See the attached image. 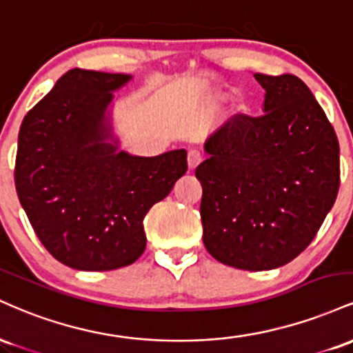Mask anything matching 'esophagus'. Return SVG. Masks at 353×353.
I'll list each match as a JSON object with an SVG mask.
<instances>
[{
    "label": "esophagus",
    "instance_id": "1",
    "mask_svg": "<svg viewBox=\"0 0 353 353\" xmlns=\"http://www.w3.org/2000/svg\"><path fill=\"white\" fill-rule=\"evenodd\" d=\"M201 163H202V154L199 151H196V149H190L188 154L189 169H196Z\"/></svg>",
    "mask_w": 353,
    "mask_h": 353
}]
</instances>
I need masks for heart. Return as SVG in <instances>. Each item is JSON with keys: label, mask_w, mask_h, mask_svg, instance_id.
<instances>
[{"label": "heart", "mask_w": 353, "mask_h": 353, "mask_svg": "<svg viewBox=\"0 0 353 353\" xmlns=\"http://www.w3.org/2000/svg\"><path fill=\"white\" fill-rule=\"evenodd\" d=\"M225 98V92L224 91H217L216 94H214V101H219V99H224Z\"/></svg>", "instance_id": "b5f03b06"}]
</instances>
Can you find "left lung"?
I'll list each match as a JSON object with an SVG mask.
<instances>
[{
	"label": "left lung",
	"instance_id": "1",
	"mask_svg": "<svg viewBox=\"0 0 353 353\" xmlns=\"http://www.w3.org/2000/svg\"><path fill=\"white\" fill-rule=\"evenodd\" d=\"M264 114H237L208 136L202 239L222 264L270 270L310 244L340 184L339 139L317 99L294 74H254Z\"/></svg>",
	"mask_w": 353,
	"mask_h": 353
}]
</instances>
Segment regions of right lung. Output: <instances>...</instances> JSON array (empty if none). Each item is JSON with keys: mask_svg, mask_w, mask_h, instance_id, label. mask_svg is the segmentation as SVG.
Here are the masks:
<instances>
[{"mask_svg": "<svg viewBox=\"0 0 353 353\" xmlns=\"http://www.w3.org/2000/svg\"><path fill=\"white\" fill-rule=\"evenodd\" d=\"M131 79L74 68L19 128V202L48 252L71 269L136 262L145 249V214L188 171L185 149L143 157L119 148L112 104Z\"/></svg>", "mask_w": 353, "mask_h": 353, "instance_id": "add662e5", "label": "right lung"}]
</instances>
